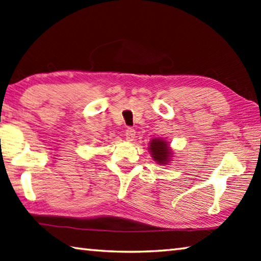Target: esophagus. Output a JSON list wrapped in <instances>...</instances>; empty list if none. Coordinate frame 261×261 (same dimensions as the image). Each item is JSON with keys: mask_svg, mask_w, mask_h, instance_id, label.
I'll return each instance as SVG.
<instances>
[{"mask_svg": "<svg viewBox=\"0 0 261 261\" xmlns=\"http://www.w3.org/2000/svg\"><path fill=\"white\" fill-rule=\"evenodd\" d=\"M135 133H136V132H135V129H134V128H130V127H129V128H127V129H126V133H125L127 141L132 142L133 140H134V137H135Z\"/></svg>", "mask_w": 261, "mask_h": 261, "instance_id": "esophagus-1", "label": "esophagus"}]
</instances>
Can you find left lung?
<instances>
[{
  "instance_id": "left-lung-1",
  "label": "left lung",
  "mask_w": 261,
  "mask_h": 261,
  "mask_svg": "<svg viewBox=\"0 0 261 261\" xmlns=\"http://www.w3.org/2000/svg\"><path fill=\"white\" fill-rule=\"evenodd\" d=\"M149 152L156 164L165 166L171 161L173 158V150L170 149L169 142L161 137H154L149 143Z\"/></svg>"
}]
</instances>
